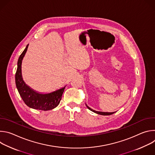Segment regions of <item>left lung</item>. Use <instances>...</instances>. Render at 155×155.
I'll use <instances>...</instances> for the list:
<instances>
[{"label": "left lung", "instance_id": "obj_1", "mask_svg": "<svg viewBox=\"0 0 155 155\" xmlns=\"http://www.w3.org/2000/svg\"><path fill=\"white\" fill-rule=\"evenodd\" d=\"M86 104V107H87V108L88 109L90 110L91 111H92V112H94V113H96V114H99V115H112V114H114V113H115V112H104L96 111V110H93L92 108H91L90 107H88V106L86 105V104Z\"/></svg>", "mask_w": 155, "mask_h": 155}]
</instances>
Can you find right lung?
Returning <instances> with one entry per match:
<instances>
[{"mask_svg":"<svg viewBox=\"0 0 155 155\" xmlns=\"http://www.w3.org/2000/svg\"><path fill=\"white\" fill-rule=\"evenodd\" d=\"M28 45L20 55L17 64L15 82L17 90L25 103L30 108L47 111L56 108L59 104L65 87L48 93H42L35 91L23 80L21 72V65L23 58L28 50Z\"/></svg>","mask_w":155,"mask_h":155,"instance_id":"right-lung-1","label":"right lung"}]
</instances>
